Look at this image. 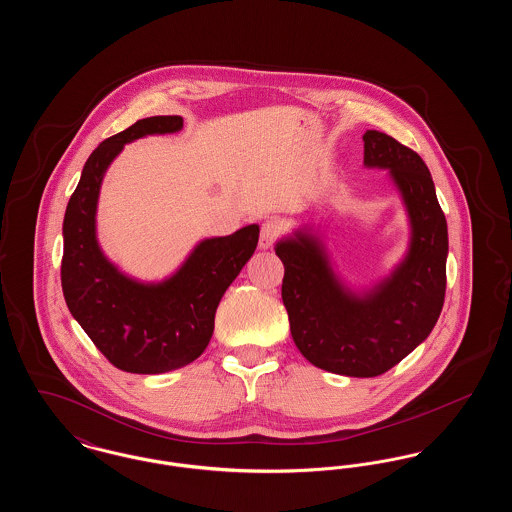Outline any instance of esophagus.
Instances as JSON below:
<instances>
[{
    "label": "esophagus",
    "mask_w": 512,
    "mask_h": 512,
    "mask_svg": "<svg viewBox=\"0 0 512 512\" xmlns=\"http://www.w3.org/2000/svg\"><path fill=\"white\" fill-rule=\"evenodd\" d=\"M280 232V224L278 220L270 219L261 226V238H259V249H270L276 236Z\"/></svg>",
    "instance_id": "esophagus-1"
}]
</instances>
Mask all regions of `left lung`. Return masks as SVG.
Wrapping results in <instances>:
<instances>
[{
  "mask_svg": "<svg viewBox=\"0 0 512 512\" xmlns=\"http://www.w3.org/2000/svg\"><path fill=\"white\" fill-rule=\"evenodd\" d=\"M363 142V165L388 171L409 222L407 251L390 274L355 288L309 224L274 244L286 270L282 301L297 349L311 365L353 378L388 372L430 336L443 307L449 253L447 220L420 155L378 130H366Z\"/></svg>",
  "mask_w": 512,
  "mask_h": 512,
  "instance_id": "left-lung-1",
  "label": "left lung"
}]
</instances>
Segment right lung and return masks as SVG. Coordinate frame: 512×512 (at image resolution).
Wrapping results in <instances>:
<instances>
[{
  "label": "right lung",
  "instance_id": "add662e5",
  "mask_svg": "<svg viewBox=\"0 0 512 512\" xmlns=\"http://www.w3.org/2000/svg\"><path fill=\"white\" fill-rule=\"evenodd\" d=\"M182 126V117H149L101 142L65 211L61 284L67 307L109 363L124 372L163 374L195 361L211 341L222 295L259 242V224L203 238L180 267L155 282L128 276L103 253L98 201L105 172L126 144Z\"/></svg>",
  "mask_w": 512,
  "mask_h": 512
}]
</instances>
